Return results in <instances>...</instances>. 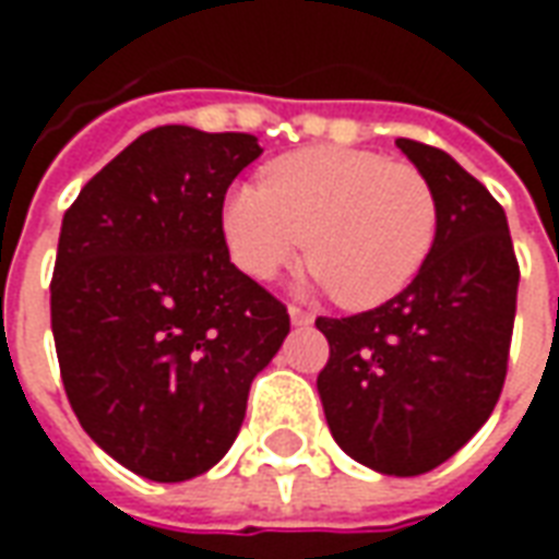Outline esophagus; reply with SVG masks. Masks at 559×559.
<instances>
[{
	"instance_id": "34e87169",
	"label": "esophagus",
	"mask_w": 559,
	"mask_h": 559,
	"mask_svg": "<svg viewBox=\"0 0 559 559\" xmlns=\"http://www.w3.org/2000/svg\"><path fill=\"white\" fill-rule=\"evenodd\" d=\"M290 320L293 326H308V323H314V314L311 311H305L299 305H290Z\"/></svg>"
}]
</instances>
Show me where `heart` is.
Instances as JSON below:
<instances>
[{"label":"heart","instance_id":"b5f03b06","mask_svg":"<svg viewBox=\"0 0 559 559\" xmlns=\"http://www.w3.org/2000/svg\"><path fill=\"white\" fill-rule=\"evenodd\" d=\"M233 263L272 281L302 254L344 308L399 296L428 263L440 200L428 176L371 148L314 146L272 160L260 185L236 188L221 215Z\"/></svg>","mask_w":559,"mask_h":559}]
</instances>
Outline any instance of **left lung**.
<instances>
[{
  "label": "left lung",
  "mask_w": 559,
  "mask_h": 559,
  "mask_svg": "<svg viewBox=\"0 0 559 559\" xmlns=\"http://www.w3.org/2000/svg\"><path fill=\"white\" fill-rule=\"evenodd\" d=\"M395 143L437 191V245L389 302L317 317L329 341L317 389L347 455L386 476H419L455 455L497 407L521 269L491 191L443 148Z\"/></svg>",
  "instance_id": "left-lung-1"
}]
</instances>
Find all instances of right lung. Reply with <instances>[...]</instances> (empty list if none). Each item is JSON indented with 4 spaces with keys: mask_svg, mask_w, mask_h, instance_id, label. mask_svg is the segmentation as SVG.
Segmentation results:
<instances>
[{
    "mask_svg": "<svg viewBox=\"0 0 559 559\" xmlns=\"http://www.w3.org/2000/svg\"><path fill=\"white\" fill-rule=\"evenodd\" d=\"M254 134L160 126L83 185L59 233L50 323L83 431L122 467L185 481L227 455L287 305L230 263L224 194Z\"/></svg>",
    "mask_w": 559,
    "mask_h": 559,
    "instance_id": "1",
    "label": "right lung"
}]
</instances>
